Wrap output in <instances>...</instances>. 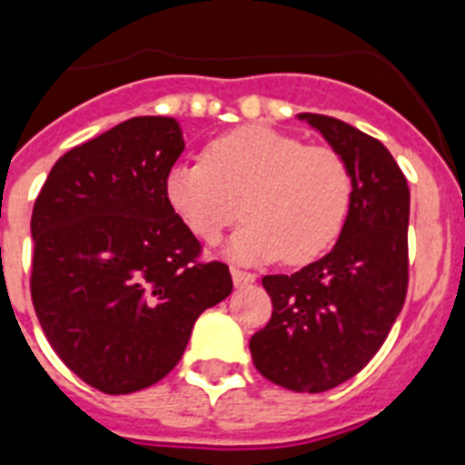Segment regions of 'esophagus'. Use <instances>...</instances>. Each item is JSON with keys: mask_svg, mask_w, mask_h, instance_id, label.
Returning a JSON list of instances; mask_svg holds the SVG:
<instances>
[{"mask_svg": "<svg viewBox=\"0 0 465 465\" xmlns=\"http://www.w3.org/2000/svg\"><path fill=\"white\" fill-rule=\"evenodd\" d=\"M232 280H233V284H236V287H243V284L255 282V275H253V272H246V270L232 268Z\"/></svg>", "mask_w": 465, "mask_h": 465, "instance_id": "esophagus-1", "label": "esophagus"}]
</instances>
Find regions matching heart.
Returning a JSON list of instances; mask_svg holds the SVG:
<instances>
[{"label":"heart","instance_id":"obj_1","mask_svg":"<svg viewBox=\"0 0 465 465\" xmlns=\"http://www.w3.org/2000/svg\"><path fill=\"white\" fill-rule=\"evenodd\" d=\"M163 195L175 217L203 243H217L236 222L241 261L284 255L304 265L338 241L352 204V171L328 144H304L275 127L243 125L219 134L203 161L178 163L166 173Z\"/></svg>","mask_w":465,"mask_h":465}]
</instances>
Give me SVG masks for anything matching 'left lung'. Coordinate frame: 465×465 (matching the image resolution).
<instances>
[{"instance_id": "1", "label": "left lung", "mask_w": 465, "mask_h": 465, "mask_svg": "<svg viewBox=\"0 0 465 465\" xmlns=\"http://www.w3.org/2000/svg\"><path fill=\"white\" fill-rule=\"evenodd\" d=\"M345 156L352 204L331 253L294 275H265L272 318L251 338L255 369L297 393H323L367 367L408 294L411 190L381 142L302 113Z\"/></svg>"}]
</instances>
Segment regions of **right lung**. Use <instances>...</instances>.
Segmentation results:
<instances>
[{
    "label": "right lung",
    "instance_id": "obj_1",
    "mask_svg": "<svg viewBox=\"0 0 465 465\" xmlns=\"http://www.w3.org/2000/svg\"><path fill=\"white\" fill-rule=\"evenodd\" d=\"M173 118L120 123L60 156L31 217V299L64 364L123 396L161 381L204 309L232 294L229 265L203 261L163 181L183 154Z\"/></svg>",
    "mask_w": 465,
    "mask_h": 465
}]
</instances>
